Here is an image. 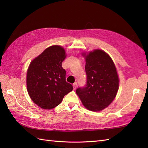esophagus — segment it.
<instances>
[{
	"label": "esophagus",
	"mask_w": 148,
	"mask_h": 148,
	"mask_svg": "<svg viewBox=\"0 0 148 148\" xmlns=\"http://www.w3.org/2000/svg\"><path fill=\"white\" fill-rule=\"evenodd\" d=\"M73 89L75 90V89H77V86H78V84H77V83H75L73 84Z\"/></svg>",
	"instance_id": "esophagus-1"
}]
</instances>
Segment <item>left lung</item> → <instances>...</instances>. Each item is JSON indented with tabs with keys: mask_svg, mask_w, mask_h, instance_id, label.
Here are the masks:
<instances>
[{
	"mask_svg": "<svg viewBox=\"0 0 148 148\" xmlns=\"http://www.w3.org/2000/svg\"><path fill=\"white\" fill-rule=\"evenodd\" d=\"M85 59L86 83L77 88L76 92L86 109L100 111L117 95L119 85L117 70L110 57L102 50L90 52Z\"/></svg>",
	"mask_w": 148,
	"mask_h": 148,
	"instance_id": "8db88e82",
	"label": "left lung"
}]
</instances>
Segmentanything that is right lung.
Wrapping results in <instances>:
<instances>
[{
  "mask_svg": "<svg viewBox=\"0 0 148 148\" xmlns=\"http://www.w3.org/2000/svg\"><path fill=\"white\" fill-rule=\"evenodd\" d=\"M65 57L63 47L52 46L29 66L26 77L28 92L35 104L44 109L54 108L72 91L73 86L66 82V71L62 66Z\"/></svg>",
  "mask_w": 148,
  "mask_h": 148,
  "instance_id": "right-lung-1",
  "label": "right lung"
}]
</instances>
